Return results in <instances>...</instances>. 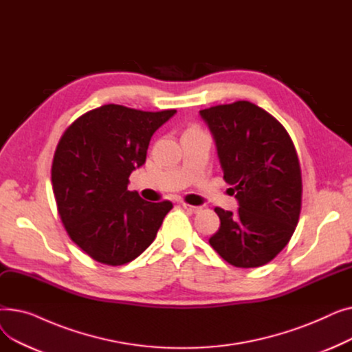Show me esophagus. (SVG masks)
Returning a JSON list of instances; mask_svg holds the SVG:
<instances>
[{
	"label": "esophagus",
	"instance_id": "34e87169",
	"mask_svg": "<svg viewBox=\"0 0 352 352\" xmlns=\"http://www.w3.org/2000/svg\"><path fill=\"white\" fill-rule=\"evenodd\" d=\"M182 208L191 212V214H198L201 211V207H194V206H190V204H186V202H182Z\"/></svg>",
	"mask_w": 352,
	"mask_h": 352
}]
</instances>
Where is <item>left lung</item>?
Here are the masks:
<instances>
[{"label": "left lung", "instance_id": "8db88e82", "mask_svg": "<svg viewBox=\"0 0 352 352\" xmlns=\"http://www.w3.org/2000/svg\"><path fill=\"white\" fill-rule=\"evenodd\" d=\"M215 141L238 211L215 208L221 226L211 247L227 263L255 268L288 244L301 211L300 161L287 129L263 108L236 101L199 111Z\"/></svg>", "mask_w": 352, "mask_h": 352}]
</instances>
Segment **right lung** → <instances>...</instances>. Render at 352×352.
Returning a JSON list of instances; mask_svg holds the SVG:
<instances>
[{
	"mask_svg": "<svg viewBox=\"0 0 352 352\" xmlns=\"http://www.w3.org/2000/svg\"><path fill=\"white\" fill-rule=\"evenodd\" d=\"M175 113L108 104L81 116L61 137L51 168L54 197L69 238L92 260L122 265L155 239L173 204L128 191V178Z\"/></svg>",
	"mask_w": 352,
	"mask_h": 352,
	"instance_id": "1",
	"label": "right lung"
}]
</instances>
